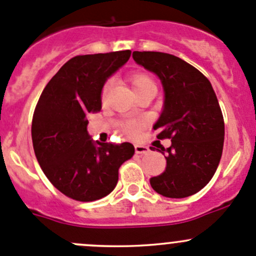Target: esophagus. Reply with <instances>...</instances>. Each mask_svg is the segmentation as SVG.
Returning <instances> with one entry per match:
<instances>
[{
  "instance_id": "34e87169",
  "label": "esophagus",
  "mask_w": 256,
  "mask_h": 256,
  "mask_svg": "<svg viewBox=\"0 0 256 256\" xmlns=\"http://www.w3.org/2000/svg\"><path fill=\"white\" fill-rule=\"evenodd\" d=\"M135 151L138 154H147L150 152V148L147 146H144V144H136Z\"/></svg>"
}]
</instances>
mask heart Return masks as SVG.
Wrapping results in <instances>:
<instances>
[{
	"mask_svg": "<svg viewBox=\"0 0 256 256\" xmlns=\"http://www.w3.org/2000/svg\"><path fill=\"white\" fill-rule=\"evenodd\" d=\"M130 82L135 92H140V90L144 89V88L156 86L154 80L150 78L148 76H146V74H134V76H130ZM110 84H112V82L108 80V82H105V84L102 85V99H105V95H106L108 90H109ZM141 128H142V121L140 120H130V121H126V122L124 124V130H125L128 134H130V135H136V134L141 130Z\"/></svg>",
	"mask_w": 256,
	"mask_h": 256,
	"instance_id": "b5f03b06",
	"label": "heart"
}]
</instances>
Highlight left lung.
<instances>
[{"label":"left lung","instance_id":"1","mask_svg":"<svg viewBox=\"0 0 256 256\" xmlns=\"http://www.w3.org/2000/svg\"><path fill=\"white\" fill-rule=\"evenodd\" d=\"M132 58L154 72L164 89V112L154 128L158 140L170 138L172 144L160 146L166 170L150 178L151 187L164 197H190L212 180L223 152L224 118L216 92L197 68L172 54L134 52Z\"/></svg>","mask_w":256,"mask_h":256}]
</instances>
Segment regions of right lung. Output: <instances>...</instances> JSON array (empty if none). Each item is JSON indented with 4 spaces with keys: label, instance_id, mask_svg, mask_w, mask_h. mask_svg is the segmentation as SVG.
Listing matches in <instances>:
<instances>
[{
    "label": "right lung",
    "instance_id": "obj_1",
    "mask_svg": "<svg viewBox=\"0 0 256 256\" xmlns=\"http://www.w3.org/2000/svg\"><path fill=\"white\" fill-rule=\"evenodd\" d=\"M131 50L69 59L40 94L32 118L36 157L49 182L64 196L92 202L112 193L118 168L135 154L128 142L94 144L88 114L102 110V88L128 60Z\"/></svg>",
    "mask_w": 256,
    "mask_h": 256
}]
</instances>
